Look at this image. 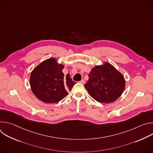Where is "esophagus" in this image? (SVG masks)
<instances>
[{"instance_id":"34e87169","label":"esophagus","mask_w":153,"mask_h":153,"mask_svg":"<svg viewBox=\"0 0 153 153\" xmlns=\"http://www.w3.org/2000/svg\"><path fill=\"white\" fill-rule=\"evenodd\" d=\"M79 82H80V83H82V84H85V80H84V79H82V80H81Z\"/></svg>"}]
</instances>
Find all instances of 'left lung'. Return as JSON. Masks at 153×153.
I'll return each instance as SVG.
<instances>
[{
	"instance_id": "obj_1",
	"label": "left lung",
	"mask_w": 153,
	"mask_h": 153,
	"mask_svg": "<svg viewBox=\"0 0 153 153\" xmlns=\"http://www.w3.org/2000/svg\"><path fill=\"white\" fill-rule=\"evenodd\" d=\"M85 84L88 94L100 103H111L123 93L125 86L123 76L112 65L105 62L91 69Z\"/></svg>"
}]
</instances>
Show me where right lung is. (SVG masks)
I'll use <instances>...</instances> for the list:
<instances>
[{
    "label": "right lung",
    "instance_id": "right-lung-1",
    "mask_svg": "<svg viewBox=\"0 0 153 153\" xmlns=\"http://www.w3.org/2000/svg\"><path fill=\"white\" fill-rule=\"evenodd\" d=\"M64 65L59 64L56 59L43 61L32 71L30 79L31 90L41 101L57 103L66 97L76 83L69 74L64 76Z\"/></svg>",
    "mask_w": 153,
    "mask_h": 153
}]
</instances>
